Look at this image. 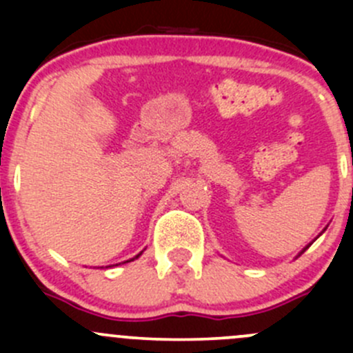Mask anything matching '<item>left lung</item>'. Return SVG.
<instances>
[{
	"label": "left lung",
	"instance_id": "left-lung-1",
	"mask_svg": "<svg viewBox=\"0 0 353 353\" xmlns=\"http://www.w3.org/2000/svg\"><path fill=\"white\" fill-rule=\"evenodd\" d=\"M305 249H307V248H305ZM305 249H304V251H305ZM304 251H302V252H304Z\"/></svg>",
	"mask_w": 353,
	"mask_h": 353
}]
</instances>
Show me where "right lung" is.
<instances>
[{
	"label": "right lung",
	"instance_id": "add662e5",
	"mask_svg": "<svg viewBox=\"0 0 353 353\" xmlns=\"http://www.w3.org/2000/svg\"><path fill=\"white\" fill-rule=\"evenodd\" d=\"M140 254H141V252H140ZM140 254H138V256H140ZM138 256H134V258H138ZM134 258H133V259H134ZM133 259H130V261H133ZM124 263H128V261H124Z\"/></svg>",
	"mask_w": 353,
	"mask_h": 353
}]
</instances>
